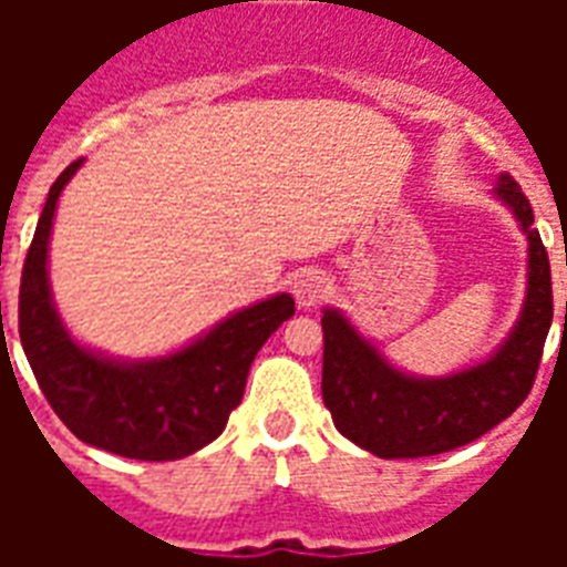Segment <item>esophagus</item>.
I'll use <instances>...</instances> for the list:
<instances>
[{"mask_svg":"<svg viewBox=\"0 0 567 567\" xmlns=\"http://www.w3.org/2000/svg\"><path fill=\"white\" fill-rule=\"evenodd\" d=\"M329 291H332V282H329L323 270H306V274H300V279L293 282V297H297V302H300L302 309H311V306L323 302Z\"/></svg>","mask_w":567,"mask_h":567,"instance_id":"34e87169","label":"esophagus"}]
</instances>
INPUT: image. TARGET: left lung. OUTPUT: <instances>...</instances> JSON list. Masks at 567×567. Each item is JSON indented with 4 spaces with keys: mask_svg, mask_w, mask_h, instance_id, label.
Returning a JSON list of instances; mask_svg holds the SVG:
<instances>
[{
    "mask_svg": "<svg viewBox=\"0 0 567 567\" xmlns=\"http://www.w3.org/2000/svg\"><path fill=\"white\" fill-rule=\"evenodd\" d=\"M494 194L520 223L529 258L518 323L485 362L447 377H412L385 362L338 309H327L320 318L323 403L338 432L373 456L417 458L465 447L506 421L536 382L554 320L550 261L542 235L533 229V205L518 182L503 173Z\"/></svg>",
    "mask_w": 567,
    "mask_h": 567,
    "instance_id": "1",
    "label": "left lung"
}]
</instances>
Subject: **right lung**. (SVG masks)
<instances>
[{"mask_svg":"<svg viewBox=\"0 0 567 567\" xmlns=\"http://www.w3.org/2000/svg\"><path fill=\"white\" fill-rule=\"evenodd\" d=\"M79 167L82 158L49 188L22 265V350L40 391L75 439L144 462L185 458L226 430L231 409L244 396L249 364L293 315L291 293L235 311L194 344L162 359L120 362L75 344L52 302L47 252L58 196Z\"/></svg>","mask_w":567,"mask_h":567,"instance_id":"obj_1","label":"right lung"}]
</instances>
